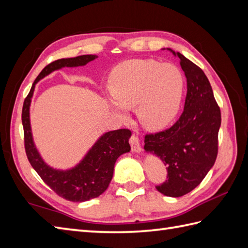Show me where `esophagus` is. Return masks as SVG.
<instances>
[{
    "label": "esophagus",
    "mask_w": 248,
    "mask_h": 248,
    "mask_svg": "<svg viewBox=\"0 0 248 248\" xmlns=\"http://www.w3.org/2000/svg\"><path fill=\"white\" fill-rule=\"evenodd\" d=\"M130 145H131V148H132V151H134V152H140L141 150L140 138L134 133L131 135V138H130Z\"/></svg>",
    "instance_id": "esophagus-1"
}]
</instances>
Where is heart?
<instances>
[{"label":"heart","mask_w":248,"mask_h":248,"mask_svg":"<svg viewBox=\"0 0 248 248\" xmlns=\"http://www.w3.org/2000/svg\"><path fill=\"white\" fill-rule=\"evenodd\" d=\"M108 92L116 112L136 107L143 125L161 129L175 118L181 103L184 80L181 71L171 64L154 60H129L112 70Z\"/></svg>","instance_id":"b5f03b06"}]
</instances>
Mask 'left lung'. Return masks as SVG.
<instances>
[{"label":"left lung","instance_id":"obj_1","mask_svg":"<svg viewBox=\"0 0 248 248\" xmlns=\"http://www.w3.org/2000/svg\"><path fill=\"white\" fill-rule=\"evenodd\" d=\"M177 55L187 85L183 112L171 127L146 134L144 146L166 165L167 179L155 188L170 197L193 191L211 170L218 152L222 121L207 76L186 56L179 52Z\"/></svg>","mask_w":248,"mask_h":248}]
</instances>
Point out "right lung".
<instances>
[{"label":"right lung","mask_w":248,"mask_h":248,"mask_svg":"<svg viewBox=\"0 0 248 248\" xmlns=\"http://www.w3.org/2000/svg\"><path fill=\"white\" fill-rule=\"evenodd\" d=\"M96 57V55H81L50 62L36 78L22 108L24 148L31 167L52 191L73 202H82L96 198L108 188L113 178L116 160L131 149L129 144L131 131L129 129L109 131L99 139L78 166L66 171L56 170L46 164L35 148L30 124V104L35 84L40 78L62 67L84 66Z\"/></svg>","instance_id":"add662e5"}]
</instances>
